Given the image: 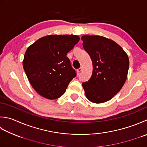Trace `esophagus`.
<instances>
[{
  "label": "esophagus",
  "mask_w": 147,
  "mask_h": 147,
  "mask_svg": "<svg viewBox=\"0 0 147 147\" xmlns=\"http://www.w3.org/2000/svg\"><path fill=\"white\" fill-rule=\"evenodd\" d=\"M82 71V67H80L78 69V73H80V72Z\"/></svg>",
  "instance_id": "esophagus-1"
}]
</instances>
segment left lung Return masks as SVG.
Instances as JSON below:
<instances>
[{
	"label": "left lung",
	"instance_id": "1",
	"mask_svg": "<svg viewBox=\"0 0 147 147\" xmlns=\"http://www.w3.org/2000/svg\"><path fill=\"white\" fill-rule=\"evenodd\" d=\"M83 47L92 61L93 71L83 82L87 98L102 103L113 98L127 77L129 60L122 48L112 40L100 36H83Z\"/></svg>",
	"mask_w": 147,
	"mask_h": 147
}]
</instances>
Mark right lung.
<instances>
[{"label":"right lung","mask_w":147,"mask_h":147,"mask_svg":"<svg viewBox=\"0 0 147 147\" xmlns=\"http://www.w3.org/2000/svg\"><path fill=\"white\" fill-rule=\"evenodd\" d=\"M79 40L74 35H50L37 40L26 50L23 67L31 85L41 96L59 98L76 76L66 55Z\"/></svg>","instance_id":"add662e5"}]
</instances>
